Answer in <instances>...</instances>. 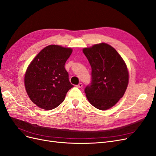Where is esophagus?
I'll use <instances>...</instances> for the list:
<instances>
[{
  "mask_svg": "<svg viewBox=\"0 0 156 156\" xmlns=\"http://www.w3.org/2000/svg\"><path fill=\"white\" fill-rule=\"evenodd\" d=\"M76 87H77V88H82V87H83V84H82V83H79Z\"/></svg>",
  "mask_w": 156,
  "mask_h": 156,
  "instance_id": "34e87169",
  "label": "esophagus"
}]
</instances>
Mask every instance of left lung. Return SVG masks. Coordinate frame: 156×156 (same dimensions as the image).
Returning <instances> with one entry per match:
<instances>
[{"label": "left lung", "mask_w": 156, "mask_h": 156, "mask_svg": "<svg viewBox=\"0 0 156 156\" xmlns=\"http://www.w3.org/2000/svg\"><path fill=\"white\" fill-rule=\"evenodd\" d=\"M92 68V80L84 92L88 101L100 110L114 106L123 97L129 81L126 64L115 48L105 43L84 48Z\"/></svg>", "instance_id": "1"}]
</instances>
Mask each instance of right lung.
Returning a JSON list of instances; mask_svg holds the SVG:
<instances>
[{
	"instance_id": "obj_1",
	"label": "right lung",
	"mask_w": 156,
	"mask_h": 156,
	"mask_svg": "<svg viewBox=\"0 0 156 156\" xmlns=\"http://www.w3.org/2000/svg\"><path fill=\"white\" fill-rule=\"evenodd\" d=\"M72 48L57 45L45 47L30 62L25 73V86L30 100L45 110L57 107L73 87L64 68Z\"/></svg>"
}]
</instances>
